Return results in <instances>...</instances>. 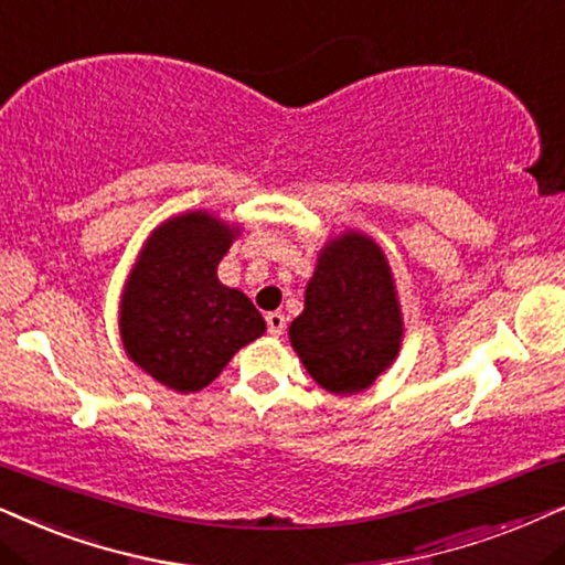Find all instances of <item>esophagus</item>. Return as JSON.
<instances>
[{"label": "esophagus", "instance_id": "esophagus-1", "mask_svg": "<svg viewBox=\"0 0 565 565\" xmlns=\"http://www.w3.org/2000/svg\"><path fill=\"white\" fill-rule=\"evenodd\" d=\"M266 326L270 335H281L284 328H287V318L281 312H268L266 315Z\"/></svg>", "mask_w": 565, "mask_h": 565}]
</instances>
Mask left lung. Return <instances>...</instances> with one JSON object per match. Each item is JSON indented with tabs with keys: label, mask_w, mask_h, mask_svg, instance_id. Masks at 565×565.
<instances>
[{
	"label": "left lung",
	"mask_w": 565,
	"mask_h": 565,
	"mask_svg": "<svg viewBox=\"0 0 565 565\" xmlns=\"http://www.w3.org/2000/svg\"><path fill=\"white\" fill-rule=\"evenodd\" d=\"M289 341L310 377L333 395L364 393L393 364L403 312L393 270L372 237L341 232L328 239Z\"/></svg>",
	"instance_id": "1"
}]
</instances>
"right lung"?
Instances as JSON below:
<instances>
[{
  "mask_svg": "<svg viewBox=\"0 0 565 565\" xmlns=\"http://www.w3.org/2000/svg\"><path fill=\"white\" fill-rule=\"evenodd\" d=\"M237 235L239 227L209 212L178 214L149 235L126 278L118 320L124 349L175 393H199L266 333L250 299L216 276Z\"/></svg>",
  "mask_w": 565,
  "mask_h": 565,
  "instance_id": "obj_1",
  "label": "right lung"
}]
</instances>
